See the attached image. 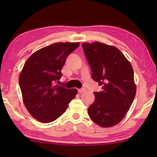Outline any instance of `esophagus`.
I'll use <instances>...</instances> for the list:
<instances>
[{"instance_id": "34e87169", "label": "esophagus", "mask_w": 157, "mask_h": 157, "mask_svg": "<svg viewBox=\"0 0 157 157\" xmlns=\"http://www.w3.org/2000/svg\"><path fill=\"white\" fill-rule=\"evenodd\" d=\"M78 91L79 94H82V93H83V92L85 91V89H79Z\"/></svg>"}]
</instances>
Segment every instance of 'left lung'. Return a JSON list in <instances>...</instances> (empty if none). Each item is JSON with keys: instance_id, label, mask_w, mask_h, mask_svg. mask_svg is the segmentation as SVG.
Instances as JSON below:
<instances>
[{"instance_id": "left-lung-1", "label": "left lung", "mask_w": 157, "mask_h": 157, "mask_svg": "<svg viewBox=\"0 0 157 157\" xmlns=\"http://www.w3.org/2000/svg\"><path fill=\"white\" fill-rule=\"evenodd\" d=\"M82 46L91 78L102 87L101 91L94 92L89 116L100 127H113L126 115L136 95L132 66L114 46L100 42L84 43Z\"/></svg>"}]
</instances>
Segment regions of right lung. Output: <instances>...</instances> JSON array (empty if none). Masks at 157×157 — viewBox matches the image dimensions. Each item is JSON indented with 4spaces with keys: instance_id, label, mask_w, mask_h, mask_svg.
<instances>
[{
    "instance_id": "add662e5",
    "label": "right lung",
    "mask_w": 157,
    "mask_h": 157,
    "mask_svg": "<svg viewBox=\"0 0 157 157\" xmlns=\"http://www.w3.org/2000/svg\"><path fill=\"white\" fill-rule=\"evenodd\" d=\"M79 43H55L33 53L19 75V86L26 109L44 123L54 121L65 112L78 93L57 84L69 55Z\"/></svg>"
}]
</instances>
